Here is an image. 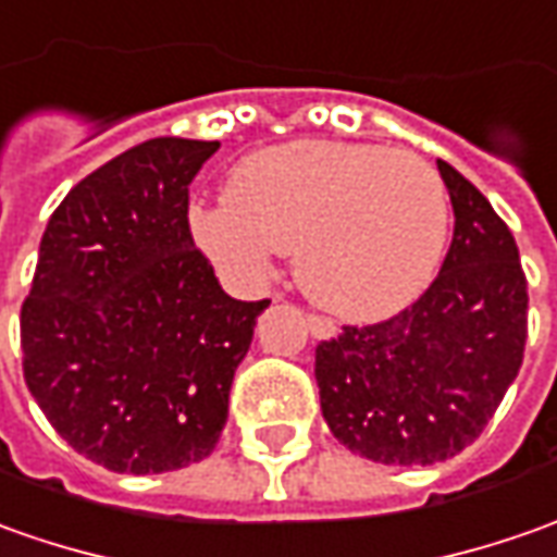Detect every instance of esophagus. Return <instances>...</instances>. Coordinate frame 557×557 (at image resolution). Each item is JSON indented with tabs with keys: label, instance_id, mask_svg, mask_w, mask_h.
<instances>
[{
	"label": "esophagus",
	"instance_id": "obj_1",
	"mask_svg": "<svg viewBox=\"0 0 557 557\" xmlns=\"http://www.w3.org/2000/svg\"><path fill=\"white\" fill-rule=\"evenodd\" d=\"M309 331H312V337H319V339H327V337H334L337 334V324L331 322V319H324V315H315V312H309Z\"/></svg>",
	"mask_w": 557,
	"mask_h": 557
}]
</instances>
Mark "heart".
Returning <instances> with one entry per match:
<instances>
[{"label":"heart","instance_id":"1","mask_svg":"<svg viewBox=\"0 0 557 557\" xmlns=\"http://www.w3.org/2000/svg\"><path fill=\"white\" fill-rule=\"evenodd\" d=\"M189 230L238 285H263L294 251L304 290L334 315L374 322L413 304L447 242V193L413 152L294 140L245 156L226 199L196 205Z\"/></svg>","mask_w":557,"mask_h":557}]
</instances>
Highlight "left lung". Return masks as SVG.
I'll return each instance as SVG.
<instances>
[{
	"label": "left lung",
	"mask_w": 557,
	"mask_h": 557,
	"mask_svg": "<svg viewBox=\"0 0 557 557\" xmlns=\"http://www.w3.org/2000/svg\"><path fill=\"white\" fill-rule=\"evenodd\" d=\"M454 242L423 297L315 346L322 413L339 444L383 466L457 457L499 408L528 343V278L509 226L438 159Z\"/></svg>",
	"instance_id": "left-lung-1"
}]
</instances>
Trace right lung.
I'll use <instances>...</instances> for the list:
<instances>
[{
	"label": "right lung",
	"instance_id": "1",
	"mask_svg": "<svg viewBox=\"0 0 557 557\" xmlns=\"http://www.w3.org/2000/svg\"><path fill=\"white\" fill-rule=\"evenodd\" d=\"M218 140L156 137L78 181L45 226L21 309L24 380L97 466L205 460L270 300H233L189 233V183Z\"/></svg>",
	"mask_w": 557,
	"mask_h": 557
}]
</instances>
